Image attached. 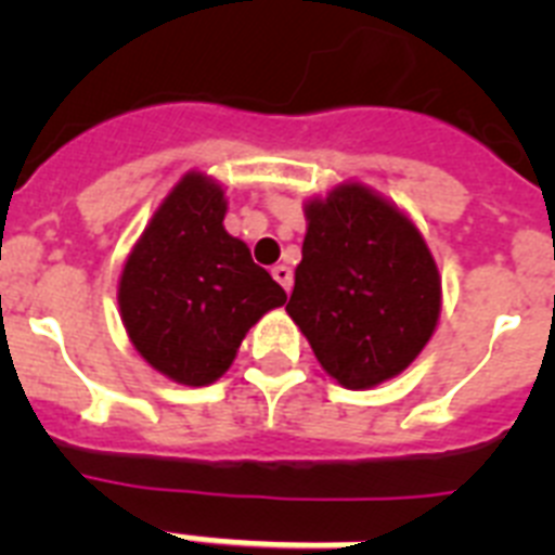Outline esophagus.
<instances>
[{
    "label": "esophagus",
    "instance_id": "34e87169",
    "mask_svg": "<svg viewBox=\"0 0 555 555\" xmlns=\"http://www.w3.org/2000/svg\"><path fill=\"white\" fill-rule=\"evenodd\" d=\"M272 278L278 283H281V286L286 288V292H292V269L283 267V263H278V267L272 269Z\"/></svg>",
    "mask_w": 555,
    "mask_h": 555
}]
</instances>
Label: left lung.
Segmentation results:
<instances>
[{"label":"left lung","mask_w":555,"mask_h":555,"mask_svg":"<svg viewBox=\"0 0 555 555\" xmlns=\"http://www.w3.org/2000/svg\"><path fill=\"white\" fill-rule=\"evenodd\" d=\"M288 317L345 389L400 375L434 336L442 278L403 210L361 183L306 203Z\"/></svg>","instance_id":"obj_1"}]
</instances>
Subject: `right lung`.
Masks as SVG:
<instances>
[{"instance_id":"add662e5","label":"right lung","mask_w":555,"mask_h":555,"mask_svg":"<svg viewBox=\"0 0 555 555\" xmlns=\"http://www.w3.org/2000/svg\"><path fill=\"white\" fill-rule=\"evenodd\" d=\"M228 199L203 171L183 175L127 255L119 311L132 347L183 386H208L233 364L249 327L286 302L272 274L224 230Z\"/></svg>"}]
</instances>
